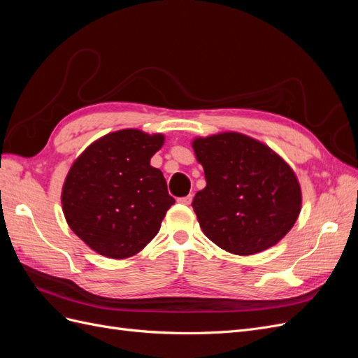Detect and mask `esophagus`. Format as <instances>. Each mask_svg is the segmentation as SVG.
<instances>
[{"mask_svg": "<svg viewBox=\"0 0 358 358\" xmlns=\"http://www.w3.org/2000/svg\"><path fill=\"white\" fill-rule=\"evenodd\" d=\"M178 201H179L180 204H185V206H188V204H191V201H192V196L189 194V196H185V197H180V199H178Z\"/></svg>", "mask_w": 358, "mask_h": 358, "instance_id": "obj_1", "label": "esophagus"}]
</instances>
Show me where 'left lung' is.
<instances>
[{"label":"left lung","instance_id":"obj_1","mask_svg":"<svg viewBox=\"0 0 358 358\" xmlns=\"http://www.w3.org/2000/svg\"><path fill=\"white\" fill-rule=\"evenodd\" d=\"M192 149L206 178L192 209L215 245L251 255L276 245L292 229L301 209L299 180L268 146L229 131L194 138Z\"/></svg>","mask_w":358,"mask_h":358}]
</instances>
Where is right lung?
<instances>
[{
    "label": "right lung",
    "mask_w": 358,
    "mask_h": 358,
    "mask_svg": "<svg viewBox=\"0 0 358 358\" xmlns=\"http://www.w3.org/2000/svg\"><path fill=\"white\" fill-rule=\"evenodd\" d=\"M164 136L121 129L95 140L73 162L62 210L76 236L107 258L140 252L159 231L175 199L150 158Z\"/></svg>",
    "instance_id": "obj_1"
}]
</instances>
